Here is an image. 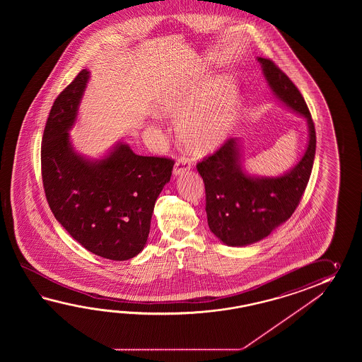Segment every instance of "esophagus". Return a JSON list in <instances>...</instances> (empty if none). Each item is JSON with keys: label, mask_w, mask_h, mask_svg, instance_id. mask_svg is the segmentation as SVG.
<instances>
[{"label": "esophagus", "mask_w": 362, "mask_h": 362, "mask_svg": "<svg viewBox=\"0 0 362 362\" xmlns=\"http://www.w3.org/2000/svg\"><path fill=\"white\" fill-rule=\"evenodd\" d=\"M190 168H192V160L189 158H186V156H181V158H178L177 160H176L175 168H173V175L178 176V175L186 172V170H190Z\"/></svg>", "instance_id": "obj_1"}]
</instances>
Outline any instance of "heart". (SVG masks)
<instances>
[{
  "label": "heart",
  "instance_id": "obj_1",
  "mask_svg": "<svg viewBox=\"0 0 362 362\" xmlns=\"http://www.w3.org/2000/svg\"><path fill=\"white\" fill-rule=\"evenodd\" d=\"M163 112L178 117L180 139L194 150L218 145L233 129L237 117V93L230 84L216 85L209 80L172 94L163 100Z\"/></svg>",
  "mask_w": 362,
  "mask_h": 362
}]
</instances>
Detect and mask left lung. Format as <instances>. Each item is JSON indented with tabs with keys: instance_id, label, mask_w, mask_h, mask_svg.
Instances as JSON below:
<instances>
[{
	"instance_id": "obj_1",
	"label": "left lung",
	"mask_w": 362,
	"mask_h": 362,
	"mask_svg": "<svg viewBox=\"0 0 362 362\" xmlns=\"http://www.w3.org/2000/svg\"><path fill=\"white\" fill-rule=\"evenodd\" d=\"M257 61L276 98L307 119L309 141L300 162L277 177L247 175L235 139H228L197 164L206 187L208 226L217 238L231 247L262 240L293 216L315 162V123L301 93L274 62L262 57Z\"/></svg>"
}]
</instances>
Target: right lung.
<instances>
[{"instance_id":"right-lung-1","label":"right lung","mask_w":362,"mask_h":362,"mask_svg":"<svg viewBox=\"0 0 362 362\" xmlns=\"http://www.w3.org/2000/svg\"><path fill=\"white\" fill-rule=\"evenodd\" d=\"M88 80L89 71H80L49 112L41 146L42 184L49 207L72 238L94 255L123 262L146 245L155 202L175 162L134 154L124 142L98 160L77 154L69 132Z\"/></svg>"}]
</instances>
